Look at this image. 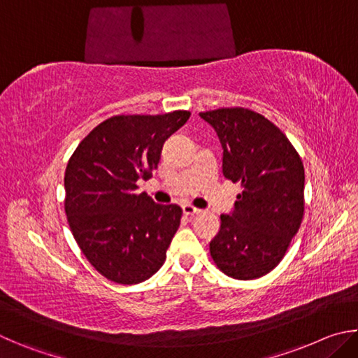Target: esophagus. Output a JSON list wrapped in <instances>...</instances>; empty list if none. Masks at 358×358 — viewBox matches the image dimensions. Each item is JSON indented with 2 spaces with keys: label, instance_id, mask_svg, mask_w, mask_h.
Instances as JSON below:
<instances>
[{
  "label": "esophagus",
  "instance_id": "34e87169",
  "mask_svg": "<svg viewBox=\"0 0 358 358\" xmlns=\"http://www.w3.org/2000/svg\"><path fill=\"white\" fill-rule=\"evenodd\" d=\"M183 213L186 215V216H194V215H199L201 213V210L199 208H196V207H192L191 203H183Z\"/></svg>",
  "mask_w": 358,
  "mask_h": 358
}]
</instances>
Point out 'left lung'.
<instances>
[{"label": "left lung", "instance_id": "1", "mask_svg": "<svg viewBox=\"0 0 358 358\" xmlns=\"http://www.w3.org/2000/svg\"><path fill=\"white\" fill-rule=\"evenodd\" d=\"M222 145V173L241 185L232 215L210 254L224 275L257 280L270 273L299 232L305 211V169L286 134L264 115L245 107L201 112Z\"/></svg>", "mask_w": 358, "mask_h": 358}]
</instances>
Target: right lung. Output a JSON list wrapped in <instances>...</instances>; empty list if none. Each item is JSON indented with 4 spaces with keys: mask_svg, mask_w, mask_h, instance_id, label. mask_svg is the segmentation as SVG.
<instances>
[{
    "mask_svg": "<svg viewBox=\"0 0 358 358\" xmlns=\"http://www.w3.org/2000/svg\"><path fill=\"white\" fill-rule=\"evenodd\" d=\"M191 112L115 115L78 143L64 172V211L83 256L117 284H138L166 260L178 205L155 203L137 180L157 169L162 145Z\"/></svg>",
    "mask_w": 358,
    "mask_h": 358,
    "instance_id": "1",
    "label": "right lung"
}]
</instances>
